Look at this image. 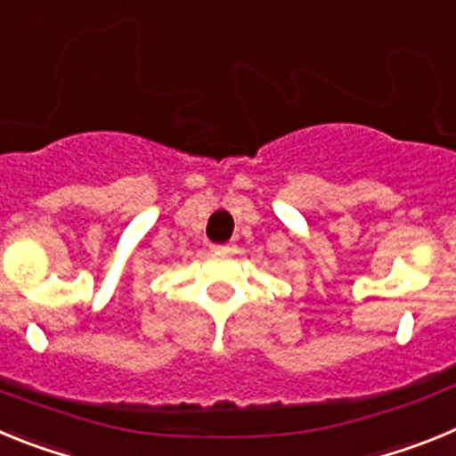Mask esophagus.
Instances as JSON below:
<instances>
[{
    "instance_id": "34e87169",
    "label": "esophagus",
    "mask_w": 456,
    "mask_h": 456,
    "mask_svg": "<svg viewBox=\"0 0 456 456\" xmlns=\"http://www.w3.org/2000/svg\"><path fill=\"white\" fill-rule=\"evenodd\" d=\"M212 251H215V253H228V251H232V247H231V244H212Z\"/></svg>"
}]
</instances>
